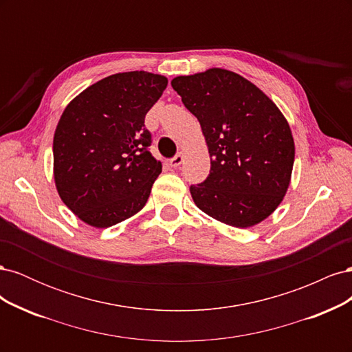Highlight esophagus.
Masks as SVG:
<instances>
[{"label": "esophagus", "mask_w": 352, "mask_h": 352, "mask_svg": "<svg viewBox=\"0 0 352 352\" xmlns=\"http://www.w3.org/2000/svg\"><path fill=\"white\" fill-rule=\"evenodd\" d=\"M184 163V153H179V154H176L172 160H170L168 162V164H170V167H179L180 164Z\"/></svg>", "instance_id": "esophagus-1"}]
</instances>
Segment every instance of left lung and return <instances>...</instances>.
<instances>
[{
	"mask_svg": "<svg viewBox=\"0 0 352 352\" xmlns=\"http://www.w3.org/2000/svg\"><path fill=\"white\" fill-rule=\"evenodd\" d=\"M204 133L210 175L190 185L197 207L233 228H251L282 202L295 158L291 127L267 95L241 74L208 69L172 80Z\"/></svg>",
	"mask_w": 352,
	"mask_h": 352,
	"instance_id": "1",
	"label": "left lung"
}]
</instances>
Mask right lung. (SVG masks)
Returning a JSON list of instances; mask_svg holds the SVG:
<instances>
[{
    "mask_svg": "<svg viewBox=\"0 0 352 352\" xmlns=\"http://www.w3.org/2000/svg\"><path fill=\"white\" fill-rule=\"evenodd\" d=\"M167 78L144 70L116 73L73 98L52 142L54 180L82 221L110 228L141 211L162 163L151 155L145 116Z\"/></svg>",
    "mask_w": 352,
    "mask_h": 352,
    "instance_id": "right-lung-1",
    "label": "right lung"
}]
</instances>
